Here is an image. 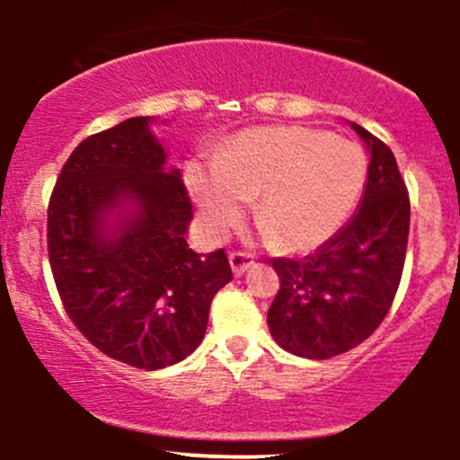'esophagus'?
<instances>
[{"label":"esophagus","mask_w":460,"mask_h":460,"mask_svg":"<svg viewBox=\"0 0 460 460\" xmlns=\"http://www.w3.org/2000/svg\"><path fill=\"white\" fill-rule=\"evenodd\" d=\"M229 262H231V269H234L235 276H243V273L247 271L253 262H256V258L247 252H234V253H229Z\"/></svg>","instance_id":"1"}]
</instances>
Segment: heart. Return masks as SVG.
<instances>
[{
	"label": "heart",
	"instance_id": "obj_1",
	"mask_svg": "<svg viewBox=\"0 0 460 460\" xmlns=\"http://www.w3.org/2000/svg\"><path fill=\"white\" fill-rule=\"evenodd\" d=\"M367 155L356 142L305 127L247 128L216 160L191 162L187 187L204 231L222 238L249 198L267 238L282 249H312L332 238L358 202Z\"/></svg>",
	"mask_w": 460,
	"mask_h": 460
}]
</instances>
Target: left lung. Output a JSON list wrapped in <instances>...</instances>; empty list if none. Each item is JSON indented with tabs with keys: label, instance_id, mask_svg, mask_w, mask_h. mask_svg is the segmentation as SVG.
Masks as SVG:
<instances>
[{
	"label": "left lung",
	"instance_id": "left-lung-1",
	"mask_svg": "<svg viewBox=\"0 0 460 460\" xmlns=\"http://www.w3.org/2000/svg\"><path fill=\"white\" fill-rule=\"evenodd\" d=\"M372 151L356 216L312 256L273 258L280 289L267 323L282 349L341 356L367 341L396 298L410 235V193L392 148L351 124Z\"/></svg>",
	"mask_w": 460,
	"mask_h": 460
}]
</instances>
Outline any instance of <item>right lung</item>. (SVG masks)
<instances>
[{
    "label": "right lung",
    "mask_w": 460,
    "mask_h": 460,
    "mask_svg": "<svg viewBox=\"0 0 460 460\" xmlns=\"http://www.w3.org/2000/svg\"><path fill=\"white\" fill-rule=\"evenodd\" d=\"M148 118L88 136L59 171L49 200L50 271L68 318L109 358L162 369L202 342L208 307L234 278L225 249L187 244L191 198ZM133 197L138 216L103 234L101 213Z\"/></svg>",
    "instance_id": "right-lung-1"
}]
</instances>
